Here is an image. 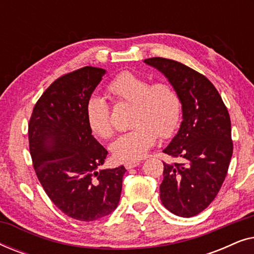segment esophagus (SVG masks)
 <instances>
[{
  "label": "esophagus",
  "mask_w": 254,
  "mask_h": 254,
  "mask_svg": "<svg viewBox=\"0 0 254 254\" xmlns=\"http://www.w3.org/2000/svg\"><path fill=\"white\" fill-rule=\"evenodd\" d=\"M137 165H140V162H138V161H131V162H126V163H125V168H126L127 170L133 169V168H135V166H137Z\"/></svg>",
  "instance_id": "1"
}]
</instances>
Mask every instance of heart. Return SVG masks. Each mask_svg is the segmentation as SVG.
<instances>
[{
    "label": "heart",
    "mask_w": 254,
    "mask_h": 254,
    "mask_svg": "<svg viewBox=\"0 0 254 254\" xmlns=\"http://www.w3.org/2000/svg\"><path fill=\"white\" fill-rule=\"evenodd\" d=\"M107 95L116 103L133 106L129 131L111 145L113 157L120 162L137 161L155 144L157 136H172L182 119V100L178 92L164 82L150 81L133 71L118 74L106 86ZM86 121L93 134L110 138L114 134L110 109L105 100L93 96L85 106Z\"/></svg>",
    "instance_id": "obj_1"
}]
</instances>
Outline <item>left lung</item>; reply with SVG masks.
Listing matches in <instances>:
<instances>
[{"label": "left lung", "mask_w": 254, "mask_h": 254, "mask_svg": "<svg viewBox=\"0 0 254 254\" xmlns=\"http://www.w3.org/2000/svg\"><path fill=\"white\" fill-rule=\"evenodd\" d=\"M144 64L161 71L178 92L183 121L163 152L182 163H164L159 186L166 209L192 217L217 195L232 156L231 121L220 93L206 76L164 58L145 59Z\"/></svg>", "instance_id": "1"}]
</instances>
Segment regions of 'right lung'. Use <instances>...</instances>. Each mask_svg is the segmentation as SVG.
Wrapping results in <instances>:
<instances>
[{"instance_id":"obj_1","label":"right lung","mask_w":254,"mask_h":254,"mask_svg":"<svg viewBox=\"0 0 254 254\" xmlns=\"http://www.w3.org/2000/svg\"><path fill=\"white\" fill-rule=\"evenodd\" d=\"M106 70L84 67L58 78L34 105L29 123L33 168L45 192L69 217L91 222L118 207L125 166L97 170L107 150L92 136L85 106Z\"/></svg>"}]
</instances>
